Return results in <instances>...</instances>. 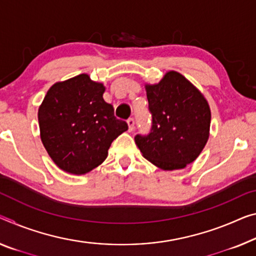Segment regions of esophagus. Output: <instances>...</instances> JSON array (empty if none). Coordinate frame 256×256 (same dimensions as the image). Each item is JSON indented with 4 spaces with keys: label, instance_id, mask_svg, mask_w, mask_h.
<instances>
[{
    "label": "esophagus",
    "instance_id": "1",
    "mask_svg": "<svg viewBox=\"0 0 256 256\" xmlns=\"http://www.w3.org/2000/svg\"><path fill=\"white\" fill-rule=\"evenodd\" d=\"M127 124H128V130L132 132L134 127H135V121H134L132 118H129V119L127 120Z\"/></svg>",
    "mask_w": 256,
    "mask_h": 256
}]
</instances>
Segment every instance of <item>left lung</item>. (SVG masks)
<instances>
[{"instance_id":"left-lung-1","label":"left lung","mask_w":256,"mask_h":256,"mask_svg":"<svg viewBox=\"0 0 256 256\" xmlns=\"http://www.w3.org/2000/svg\"><path fill=\"white\" fill-rule=\"evenodd\" d=\"M152 127L135 136L143 156L164 170L194 162L210 137V110L205 97L182 74L170 70L159 84H146Z\"/></svg>"}]
</instances>
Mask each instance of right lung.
<instances>
[{
  "mask_svg": "<svg viewBox=\"0 0 256 256\" xmlns=\"http://www.w3.org/2000/svg\"><path fill=\"white\" fill-rule=\"evenodd\" d=\"M104 92L103 84L80 74L54 84L38 108L42 143L64 172L82 175L100 166L112 142L128 129Z\"/></svg>",
  "mask_w": 256,
  "mask_h": 256,
  "instance_id": "add662e5",
  "label": "right lung"
}]
</instances>
